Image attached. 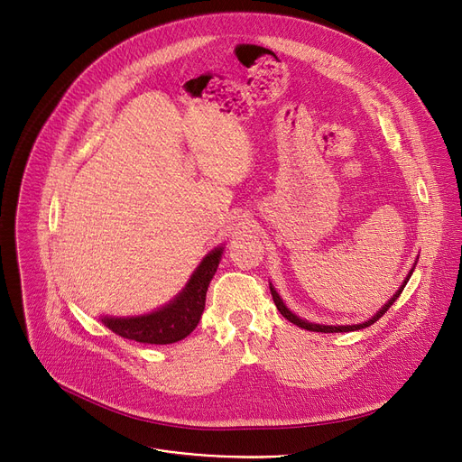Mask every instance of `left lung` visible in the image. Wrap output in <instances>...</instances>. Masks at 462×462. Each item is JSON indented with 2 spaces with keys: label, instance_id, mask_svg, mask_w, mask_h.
I'll return each instance as SVG.
<instances>
[{
  "label": "left lung",
  "instance_id": "1",
  "mask_svg": "<svg viewBox=\"0 0 462 462\" xmlns=\"http://www.w3.org/2000/svg\"><path fill=\"white\" fill-rule=\"evenodd\" d=\"M416 268V265H414ZM414 268L410 270V273H408V277L404 279V282L401 284V288L397 290V292L393 294V298L387 301L376 314L374 317L371 319V320H367V322H363V324H354V326H324V324H312V322H307V320H303V319H300V317H296V314L290 310L286 305H284V301L281 300V296L277 294V290L272 286V282H270V290H272V296H273V301H275V305H277V309H279V312L282 314V317L288 320V322H292V324H296V326H300V328H303V329H307V331H319V333H345V331H356V329H363V328H369L371 324H374L378 319H382L383 314H385V310L390 309L393 303H395V300L401 296V292L404 290V286H406V282L410 281V277H411V272H414Z\"/></svg>",
  "mask_w": 462,
  "mask_h": 462
}]
</instances>
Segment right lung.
Returning <instances> with one entry per match:
<instances>
[{"label": "right lung", "mask_w": 462, "mask_h": 462, "mask_svg": "<svg viewBox=\"0 0 462 462\" xmlns=\"http://www.w3.org/2000/svg\"><path fill=\"white\" fill-rule=\"evenodd\" d=\"M225 247H217L200 262L181 292L164 307L140 317H103L101 322L116 335L143 345H172L199 326L206 307V292Z\"/></svg>", "instance_id": "add662e5"}]
</instances>
